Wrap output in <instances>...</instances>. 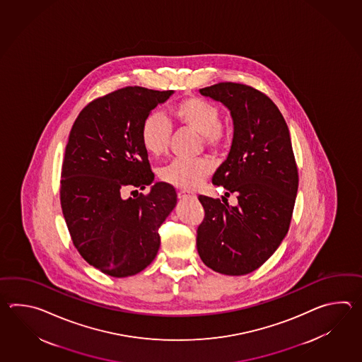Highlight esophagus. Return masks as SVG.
Returning <instances> with one entry per match:
<instances>
[{
  "label": "esophagus",
  "instance_id": "obj_1",
  "mask_svg": "<svg viewBox=\"0 0 362 362\" xmlns=\"http://www.w3.org/2000/svg\"><path fill=\"white\" fill-rule=\"evenodd\" d=\"M177 195L180 199H194V198H197L195 194L189 192H178Z\"/></svg>",
  "mask_w": 362,
  "mask_h": 362
}]
</instances>
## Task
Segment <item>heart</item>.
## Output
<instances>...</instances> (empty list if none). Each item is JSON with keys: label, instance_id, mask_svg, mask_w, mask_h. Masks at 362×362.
I'll list each match as a JSON object with an SVG mask.
<instances>
[{"label": "heart", "instance_id": "1", "mask_svg": "<svg viewBox=\"0 0 362 362\" xmlns=\"http://www.w3.org/2000/svg\"><path fill=\"white\" fill-rule=\"evenodd\" d=\"M173 120L182 127L200 133L202 141L209 148H220L226 142V134L221 125L220 108L209 100L199 97H187L178 100L170 108ZM172 128L165 116L153 111L141 125V144L147 153L160 156L165 153L170 142ZM214 170L207 159H173L160 170V177L168 184L194 189L203 182Z\"/></svg>", "mask_w": 362, "mask_h": 362}]
</instances>
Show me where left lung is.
Segmentation results:
<instances>
[{"instance_id": "obj_1", "label": "left lung", "mask_w": 362, "mask_h": 362, "mask_svg": "<svg viewBox=\"0 0 362 362\" xmlns=\"http://www.w3.org/2000/svg\"><path fill=\"white\" fill-rule=\"evenodd\" d=\"M199 92L230 110V153L212 182L225 187L226 197L235 192L238 204L198 197L204 218L197 248L208 268L243 276L274 254L290 228L299 185L290 132L273 100L250 85L218 83Z\"/></svg>"}]
</instances>
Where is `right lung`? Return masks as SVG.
<instances>
[{"instance_id": "1", "label": "right lung", "mask_w": 362, "mask_h": 362, "mask_svg": "<svg viewBox=\"0 0 362 362\" xmlns=\"http://www.w3.org/2000/svg\"><path fill=\"white\" fill-rule=\"evenodd\" d=\"M173 90L125 86L88 103L69 132L62 164V212L85 262L111 277L134 276L160 247L159 228L177 203L172 185L122 198L154 181L141 125ZM137 192V190H136Z\"/></svg>"}]
</instances>
